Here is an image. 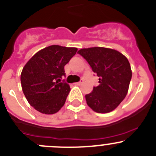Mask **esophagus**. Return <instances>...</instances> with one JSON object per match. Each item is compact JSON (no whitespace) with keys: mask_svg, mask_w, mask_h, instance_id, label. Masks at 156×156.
<instances>
[{"mask_svg":"<svg viewBox=\"0 0 156 156\" xmlns=\"http://www.w3.org/2000/svg\"><path fill=\"white\" fill-rule=\"evenodd\" d=\"M83 82H84V80H83V79H81V81H78V82H76V83H75V85H81V84H82Z\"/></svg>","mask_w":156,"mask_h":156,"instance_id":"34e87169","label":"esophagus"}]
</instances>
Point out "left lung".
Here are the masks:
<instances>
[{
  "instance_id": "1",
  "label": "left lung",
  "mask_w": 156,
  "mask_h": 156,
  "mask_svg": "<svg viewBox=\"0 0 156 156\" xmlns=\"http://www.w3.org/2000/svg\"><path fill=\"white\" fill-rule=\"evenodd\" d=\"M78 53L99 77V85L85 95L87 105L98 113L115 110L126 98L132 78L127 58L115 49L102 47L82 48Z\"/></svg>"
}]
</instances>
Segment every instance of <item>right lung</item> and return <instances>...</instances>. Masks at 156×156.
<instances>
[{"label":"right lung","mask_w":156,"mask_h":156,"mask_svg":"<svg viewBox=\"0 0 156 156\" xmlns=\"http://www.w3.org/2000/svg\"><path fill=\"white\" fill-rule=\"evenodd\" d=\"M77 48L51 45L32 56L21 74L22 91L29 104L39 112L52 115L65 105L71 90L66 82L65 66L76 54Z\"/></svg>","instance_id":"1"}]
</instances>
